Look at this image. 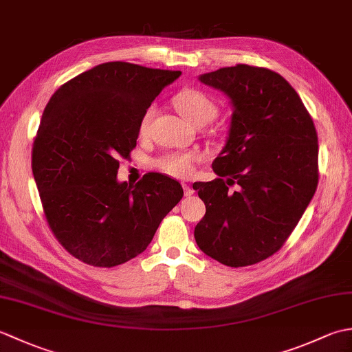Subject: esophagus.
<instances>
[{"instance_id": "1", "label": "esophagus", "mask_w": 352, "mask_h": 352, "mask_svg": "<svg viewBox=\"0 0 352 352\" xmlns=\"http://www.w3.org/2000/svg\"><path fill=\"white\" fill-rule=\"evenodd\" d=\"M183 189H184V195L186 197H190V195H193V193H195V190H193L188 183H183Z\"/></svg>"}]
</instances>
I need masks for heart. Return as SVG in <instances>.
<instances>
[{"label":"heart","mask_w":352,"mask_h":352,"mask_svg":"<svg viewBox=\"0 0 352 352\" xmlns=\"http://www.w3.org/2000/svg\"><path fill=\"white\" fill-rule=\"evenodd\" d=\"M174 106L180 111V115L192 125H206L218 113L216 104L208 96L198 91V89H183L174 96ZM153 118V109H148L140 119L139 130L140 134L148 131L149 122ZM198 160L197 153H168L162 155L155 162V166L164 174L177 178L190 177L193 172V164Z\"/></svg>","instance_id":"b5f03b06"}]
</instances>
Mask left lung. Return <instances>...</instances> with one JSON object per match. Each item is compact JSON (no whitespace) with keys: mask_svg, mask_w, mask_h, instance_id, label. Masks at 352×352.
<instances>
[{"mask_svg":"<svg viewBox=\"0 0 352 352\" xmlns=\"http://www.w3.org/2000/svg\"><path fill=\"white\" fill-rule=\"evenodd\" d=\"M198 80L226 94L233 115L212 163L219 178L193 184L206 204L195 241L222 265H256L281 248L315 195V124L295 89L271 69L236 65Z\"/></svg>","mask_w":352,"mask_h":352,"instance_id":"obj_1","label":"left lung"}]
</instances>
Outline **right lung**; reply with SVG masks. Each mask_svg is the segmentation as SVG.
<instances>
[{"label":"right lung","instance_id":"add662e5","mask_svg":"<svg viewBox=\"0 0 352 352\" xmlns=\"http://www.w3.org/2000/svg\"><path fill=\"white\" fill-rule=\"evenodd\" d=\"M180 71L109 62L54 92L37 130L32 169L45 218L57 241L87 265L113 267L151 243L183 198L174 178L148 172L118 182L119 157L136 146L140 119Z\"/></svg>","mask_w":352,"mask_h":352}]
</instances>
